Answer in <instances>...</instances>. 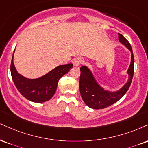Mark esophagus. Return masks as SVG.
Returning a JSON list of instances; mask_svg holds the SVG:
<instances>
[{
	"instance_id": "esophagus-1",
	"label": "esophagus",
	"mask_w": 148,
	"mask_h": 148,
	"mask_svg": "<svg viewBox=\"0 0 148 148\" xmlns=\"http://www.w3.org/2000/svg\"><path fill=\"white\" fill-rule=\"evenodd\" d=\"M82 63H83V60H82L81 58H76L74 61V65H75V66H79V65Z\"/></svg>"
}]
</instances>
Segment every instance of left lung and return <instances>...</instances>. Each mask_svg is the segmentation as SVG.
<instances>
[{
    "mask_svg": "<svg viewBox=\"0 0 148 148\" xmlns=\"http://www.w3.org/2000/svg\"><path fill=\"white\" fill-rule=\"evenodd\" d=\"M119 41L131 51V63L127 70L129 79L125 85L117 92H111L104 90L97 83L91 71L86 66H82L79 81V89L81 97L85 104L92 109H103L117 102L123 97L130 86L134 75V58L132 49L128 40L119 33Z\"/></svg>",
    "mask_w": 148,
    "mask_h": 148,
    "instance_id": "1",
    "label": "left lung"
}]
</instances>
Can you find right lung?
<instances>
[{
	"label": "right lung",
	"instance_id": "add662e5",
	"mask_svg": "<svg viewBox=\"0 0 148 148\" xmlns=\"http://www.w3.org/2000/svg\"><path fill=\"white\" fill-rule=\"evenodd\" d=\"M13 58L10 70L14 85L23 97L34 103L49 101L56 92L59 79L73 67L72 63L60 65L38 79H29L17 72L14 65Z\"/></svg>",
	"mask_w": 148,
	"mask_h": 148
}]
</instances>
